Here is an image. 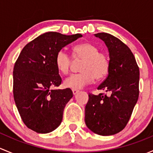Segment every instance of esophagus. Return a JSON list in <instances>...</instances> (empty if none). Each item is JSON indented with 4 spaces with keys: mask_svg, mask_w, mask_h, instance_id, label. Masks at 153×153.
Returning <instances> with one entry per match:
<instances>
[{
    "mask_svg": "<svg viewBox=\"0 0 153 153\" xmlns=\"http://www.w3.org/2000/svg\"><path fill=\"white\" fill-rule=\"evenodd\" d=\"M78 92H79V90H78V89H72V93H73L74 95H77Z\"/></svg>",
    "mask_w": 153,
    "mask_h": 153,
    "instance_id": "esophagus-1",
    "label": "esophagus"
}]
</instances>
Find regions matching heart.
Masks as SVG:
<instances>
[{
    "instance_id": "1",
    "label": "heart",
    "mask_w": 153,
    "mask_h": 153,
    "mask_svg": "<svg viewBox=\"0 0 153 153\" xmlns=\"http://www.w3.org/2000/svg\"><path fill=\"white\" fill-rule=\"evenodd\" d=\"M75 60H83L80 67L81 72L72 74L66 78L64 86L72 89H80L92 82L93 79L101 80L107 75L110 69V58L105 52H99V48L92 43H83L72 49ZM57 69L66 75L70 70L72 58L67 51L61 49L57 52L55 59Z\"/></svg>"
}]
</instances>
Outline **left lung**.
I'll use <instances>...</instances> for the list:
<instances>
[{
	"mask_svg": "<svg viewBox=\"0 0 153 153\" xmlns=\"http://www.w3.org/2000/svg\"><path fill=\"white\" fill-rule=\"evenodd\" d=\"M109 49L110 69L98 86L110 93L89 94L85 107L87 127L100 135L121 132L127 124L139 95V68L132 51L116 37L104 32L95 34Z\"/></svg>",
	"mask_w": 153,
	"mask_h": 153,
	"instance_id": "left-lung-1",
	"label": "left lung"
}]
</instances>
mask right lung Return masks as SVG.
<instances>
[{
    "mask_svg": "<svg viewBox=\"0 0 153 153\" xmlns=\"http://www.w3.org/2000/svg\"><path fill=\"white\" fill-rule=\"evenodd\" d=\"M81 37V34L46 32L28 43L20 53L13 69V95L21 119L29 129L48 133L61 124L64 108L73 94L69 88L52 89L62 81L55 55Z\"/></svg>",
    "mask_w": 153,
    "mask_h": 153,
    "instance_id": "right-lung-1",
    "label": "right lung"
}]
</instances>
